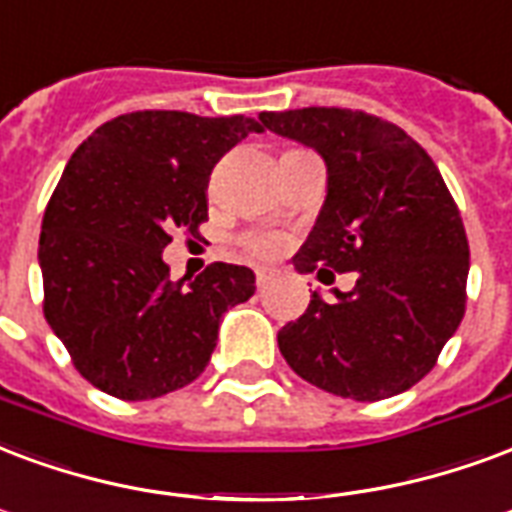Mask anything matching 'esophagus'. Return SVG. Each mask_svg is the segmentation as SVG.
Returning a JSON list of instances; mask_svg holds the SVG:
<instances>
[{
  "instance_id": "1",
  "label": "esophagus",
  "mask_w": 512,
  "mask_h": 512,
  "mask_svg": "<svg viewBox=\"0 0 512 512\" xmlns=\"http://www.w3.org/2000/svg\"><path fill=\"white\" fill-rule=\"evenodd\" d=\"M255 276H257V287L263 290V287L271 285V279H274L276 274H274V271H271V268H257Z\"/></svg>"
}]
</instances>
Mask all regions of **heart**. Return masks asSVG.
I'll list each match as a JSON object with an SVG mask.
<instances>
[{"instance_id": "obj_1", "label": "heart", "mask_w": 512, "mask_h": 512, "mask_svg": "<svg viewBox=\"0 0 512 512\" xmlns=\"http://www.w3.org/2000/svg\"><path fill=\"white\" fill-rule=\"evenodd\" d=\"M282 236H276V233H255V236L246 238V246L255 252V255H276L279 249H282Z\"/></svg>"}]
</instances>
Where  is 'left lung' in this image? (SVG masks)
Wrapping results in <instances>:
<instances>
[{
	"mask_svg": "<svg viewBox=\"0 0 512 512\" xmlns=\"http://www.w3.org/2000/svg\"><path fill=\"white\" fill-rule=\"evenodd\" d=\"M263 127L314 149L328 170L320 214L293 266L355 271L350 293L312 304L279 331L298 377L355 401L407 391L434 369L467 304L469 244L437 165L372 113L298 108ZM331 274V271H328Z\"/></svg>",
	"mask_w": 512,
	"mask_h": 512,
	"instance_id": "obj_1",
	"label": "left lung"
}]
</instances>
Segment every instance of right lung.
I'll return each mask as SVG.
<instances>
[{"label": "right lung", "mask_w": 512, "mask_h": 512, "mask_svg": "<svg viewBox=\"0 0 512 512\" xmlns=\"http://www.w3.org/2000/svg\"><path fill=\"white\" fill-rule=\"evenodd\" d=\"M263 132L246 116L138 111L105 121L67 162L45 208V320L75 369L108 396L157 399L198 380L222 314L255 295L246 266L211 263L173 282L170 230L208 219L211 168Z\"/></svg>", "instance_id": "1"}]
</instances>
